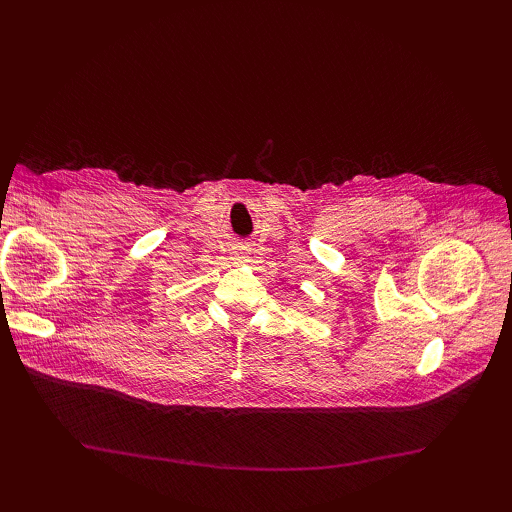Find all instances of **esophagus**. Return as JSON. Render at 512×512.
I'll use <instances>...</instances> for the list:
<instances>
[{"instance_id":"34e87169","label":"esophagus","mask_w":512,"mask_h":512,"mask_svg":"<svg viewBox=\"0 0 512 512\" xmlns=\"http://www.w3.org/2000/svg\"><path fill=\"white\" fill-rule=\"evenodd\" d=\"M232 260H235L237 265H239V262H247V252H245L243 245L232 247Z\"/></svg>"}]
</instances>
